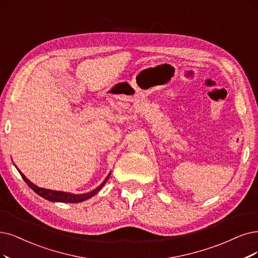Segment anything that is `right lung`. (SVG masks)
<instances>
[{
	"label": "right lung",
	"instance_id": "1",
	"mask_svg": "<svg viewBox=\"0 0 258 258\" xmlns=\"http://www.w3.org/2000/svg\"><path fill=\"white\" fill-rule=\"evenodd\" d=\"M18 171L20 172L22 178L24 179V182L28 186H30L37 195H39L40 197H42L45 200H49V201H51V202H62V203H79V202H83V201H85V200H87V199L93 197L94 195H97L102 189V187L105 184H106L107 179L109 178V175H110V173H109L106 176V178H105L104 182L99 187H97L94 190H92V191L87 192V194H83V195H73V194H69V192L56 191V190H50V189H44V188H41V187H38L35 184H33L31 180H28L25 177V175L21 173L20 170L18 169Z\"/></svg>",
	"mask_w": 258,
	"mask_h": 258
}]
</instances>
